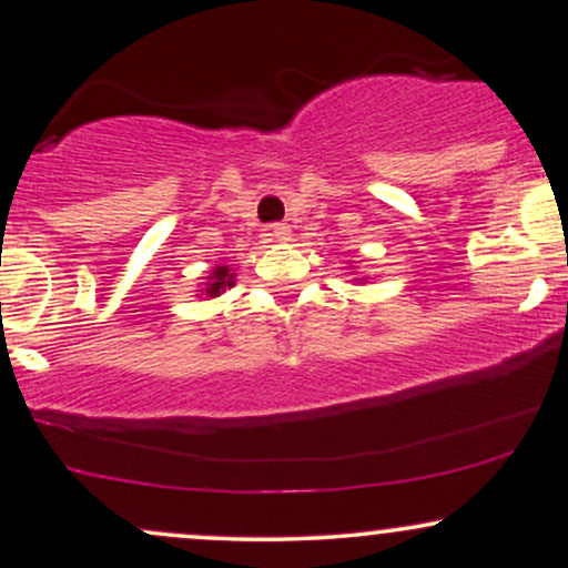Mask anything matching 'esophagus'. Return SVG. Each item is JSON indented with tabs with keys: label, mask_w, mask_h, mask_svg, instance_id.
Segmentation results:
<instances>
[{
	"label": "esophagus",
	"mask_w": 568,
	"mask_h": 568,
	"mask_svg": "<svg viewBox=\"0 0 568 568\" xmlns=\"http://www.w3.org/2000/svg\"><path fill=\"white\" fill-rule=\"evenodd\" d=\"M266 234H270V240H275V243H285V240H291V230L285 224H272Z\"/></svg>",
	"instance_id": "1"
}]
</instances>
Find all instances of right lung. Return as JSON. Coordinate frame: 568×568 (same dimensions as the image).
I'll return each instance as SVG.
<instances>
[{
    "label": "right lung",
    "mask_w": 568,
    "mask_h": 568,
    "mask_svg": "<svg viewBox=\"0 0 568 568\" xmlns=\"http://www.w3.org/2000/svg\"><path fill=\"white\" fill-rule=\"evenodd\" d=\"M234 285V275L230 272V266H216V270L211 272V277H207V283H205V288H202V293H205V296H219L221 291H226V288H232Z\"/></svg>",
    "instance_id": "1"
}]
</instances>
